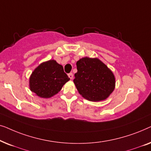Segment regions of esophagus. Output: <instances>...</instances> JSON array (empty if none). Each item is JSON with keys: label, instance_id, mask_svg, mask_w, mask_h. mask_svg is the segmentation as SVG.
Wrapping results in <instances>:
<instances>
[{"label": "esophagus", "instance_id": "1", "mask_svg": "<svg viewBox=\"0 0 151 151\" xmlns=\"http://www.w3.org/2000/svg\"><path fill=\"white\" fill-rule=\"evenodd\" d=\"M68 76H69V78L71 80H72V79H73V74L72 73H70L68 74Z\"/></svg>", "mask_w": 151, "mask_h": 151}]
</instances>
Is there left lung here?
<instances>
[{
  "mask_svg": "<svg viewBox=\"0 0 151 151\" xmlns=\"http://www.w3.org/2000/svg\"><path fill=\"white\" fill-rule=\"evenodd\" d=\"M76 65L78 71L73 82L79 93L93 102L106 100L115 88L113 72L98 58H82Z\"/></svg>",
  "mask_w": 151,
  "mask_h": 151,
  "instance_id": "obj_1",
  "label": "left lung"
}]
</instances>
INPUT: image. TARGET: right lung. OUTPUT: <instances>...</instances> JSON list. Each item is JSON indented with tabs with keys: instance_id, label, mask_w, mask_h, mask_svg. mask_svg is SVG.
I'll list each match as a JSON object with an SVG mask.
<instances>
[{
	"instance_id": "add662e5",
	"label": "right lung",
	"mask_w": 151,
	"mask_h": 151,
	"mask_svg": "<svg viewBox=\"0 0 151 151\" xmlns=\"http://www.w3.org/2000/svg\"><path fill=\"white\" fill-rule=\"evenodd\" d=\"M70 78L63 67L54 60L41 63L34 69L29 78V88L42 98H49L57 94Z\"/></svg>"
}]
</instances>
